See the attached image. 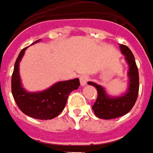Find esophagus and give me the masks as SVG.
<instances>
[{
	"mask_svg": "<svg viewBox=\"0 0 153 153\" xmlns=\"http://www.w3.org/2000/svg\"><path fill=\"white\" fill-rule=\"evenodd\" d=\"M88 81H89V76L86 75H82L80 76V82H81V86H85Z\"/></svg>",
	"mask_w": 153,
	"mask_h": 153,
	"instance_id": "esophagus-1",
	"label": "esophagus"
}]
</instances>
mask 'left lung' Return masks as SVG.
Segmentation results:
<instances>
[{"label":"left lung","instance_id":"obj_1","mask_svg":"<svg viewBox=\"0 0 153 153\" xmlns=\"http://www.w3.org/2000/svg\"><path fill=\"white\" fill-rule=\"evenodd\" d=\"M121 53L125 55V59L129 66L128 71V89L126 92L120 96H109L102 85L92 81L88 84L97 89L98 96L94 104L92 106L94 114L101 119H114L127 114L134 105L139 94V80L138 68L136 65L134 56L126 45H120Z\"/></svg>","mask_w":153,"mask_h":153}]
</instances>
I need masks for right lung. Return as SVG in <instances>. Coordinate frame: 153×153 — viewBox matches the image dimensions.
Instances as JSON below:
<instances>
[{
    "mask_svg": "<svg viewBox=\"0 0 153 153\" xmlns=\"http://www.w3.org/2000/svg\"><path fill=\"white\" fill-rule=\"evenodd\" d=\"M39 39L32 45L39 42ZM27 47L23 49L14 63L11 79V90L19 108L28 117L39 120L56 117L65 108L69 94L80 86L78 78L59 81L43 91L28 92L22 85L19 75V63Z\"/></svg>",
    "mask_w": 153,
    "mask_h": 153,
    "instance_id": "1",
    "label": "right lung"
}]
</instances>
